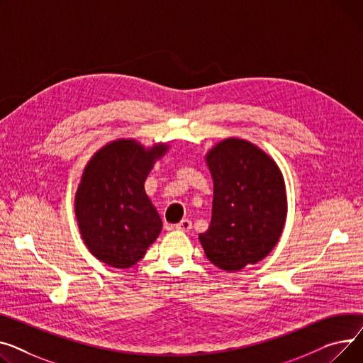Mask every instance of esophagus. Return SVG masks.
<instances>
[{
  "mask_svg": "<svg viewBox=\"0 0 363 363\" xmlns=\"http://www.w3.org/2000/svg\"><path fill=\"white\" fill-rule=\"evenodd\" d=\"M176 228L180 230V231H189V230L191 228V221L187 220V218H184V220H182L179 224H176Z\"/></svg>",
  "mask_w": 363,
  "mask_h": 363,
  "instance_id": "esophagus-1",
  "label": "esophagus"
}]
</instances>
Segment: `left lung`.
I'll use <instances>...</instances> for the list:
<instances>
[{
  "instance_id": "obj_1",
  "label": "left lung",
  "mask_w": 363,
  "mask_h": 363,
  "mask_svg": "<svg viewBox=\"0 0 363 363\" xmlns=\"http://www.w3.org/2000/svg\"><path fill=\"white\" fill-rule=\"evenodd\" d=\"M205 160L214 201L199 242L216 267L240 271L262 261L280 240L287 216L284 179L262 149L238 138L217 143Z\"/></svg>"
}]
</instances>
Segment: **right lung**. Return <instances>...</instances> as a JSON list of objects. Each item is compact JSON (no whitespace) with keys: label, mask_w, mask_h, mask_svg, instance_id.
Returning a JSON list of instances; mask_svg holds the SVG:
<instances>
[{"label":"right lung","mask_w":363,"mask_h":363,"mask_svg":"<svg viewBox=\"0 0 363 363\" xmlns=\"http://www.w3.org/2000/svg\"><path fill=\"white\" fill-rule=\"evenodd\" d=\"M167 149L165 143L145 147L133 139H117L84 167L74 211L83 243L101 262L130 268L160 236L162 221L145 180Z\"/></svg>","instance_id":"obj_1"}]
</instances>
